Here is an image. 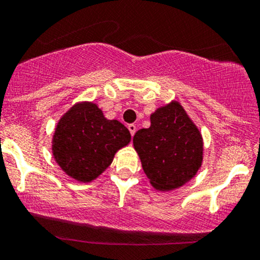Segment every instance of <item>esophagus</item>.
Returning a JSON list of instances; mask_svg holds the SVG:
<instances>
[{"label":"esophagus","instance_id":"esophagus-1","mask_svg":"<svg viewBox=\"0 0 260 260\" xmlns=\"http://www.w3.org/2000/svg\"><path fill=\"white\" fill-rule=\"evenodd\" d=\"M128 129H129L131 136H134V133H136L137 131V127L134 126V124H128Z\"/></svg>","mask_w":260,"mask_h":260}]
</instances>
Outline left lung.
<instances>
[{"label": "left lung", "mask_w": 260, "mask_h": 260, "mask_svg": "<svg viewBox=\"0 0 260 260\" xmlns=\"http://www.w3.org/2000/svg\"><path fill=\"white\" fill-rule=\"evenodd\" d=\"M142 168L157 190L180 188L194 177L203 162V138L178 101L150 115V127L133 137Z\"/></svg>", "instance_id": "left-lung-1"}]
</instances>
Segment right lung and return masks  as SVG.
<instances>
[{"label":"right lung","instance_id":"obj_1","mask_svg":"<svg viewBox=\"0 0 260 260\" xmlns=\"http://www.w3.org/2000/svg\"><path fill=\"white\" fill-rule=\"evenodd\" d=\"M131 142L120 121L107 120L96 104L78 103L61 117L52 137V154L70 177L90 182L111 165L113 156Z\"/></svg>","mask_w":260,"mask_h":260}]
</instances>
